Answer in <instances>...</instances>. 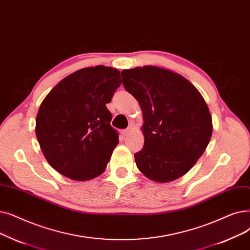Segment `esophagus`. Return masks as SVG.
Instances as JSON below:
<instances>
[{"label":"esophagus","instance_id":"obj_1","mask_svg":"<svg viewBox=\"0 0 250 250\" xmlns=\"http://www.w3.org/2000/svg\"><path fill=\"white\" fill-rule=\"evenodd\" d=\"M131 131H132V127L128 126V127H126L125 129H124V131H123V135H124V136H127L129 133H131Z\"/></svg>","mask_w":250,"mask_h":250}]
</instances>
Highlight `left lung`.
Returning a JSON list of instances; mask_svg holds the SVG:
<instances>
[{
  "label": "left lung",
  "instance_id": "left-lung-1",
  "mask_svg": "<svg viewBox=\"0 0 250 250\" xmlns=\"http://www.w3.org/2000/svg\"><path fill=\"white\" fill-rule=\"evenodd\" d=\"M123 75L145 121L144 147L135 153L138 168L158 183L184 176L211 138V115L201 94L182 75L156 66L123 70Z\"/></svg>",
  "mask_w": 250,
  "mask_h": 250
}]
</instances>
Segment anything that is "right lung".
I'll return each instance as SVG.
<instances>
[{
	"instance_id": "right-lung-1",
	"label": "right lung",
	"mask_w": 250,
	"mask_h": 250,
	"mask_svg": "<svg viewBox=\"0 0 250 250\" xmlns=\"http://www.w3.org/2000/svg\"><path fill=\"white\" fill-rule=\"evenodd\" d=\"M122 83L121 72L98 65L63 79L42 102L36 134L50 166L75 181L105 170L118 144L106 104Z\"/></svg>"
}]
</instances>
